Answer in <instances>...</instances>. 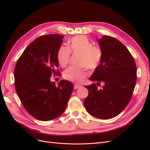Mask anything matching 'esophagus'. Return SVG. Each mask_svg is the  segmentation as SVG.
Returning a JSON list of instances; mask_svg holds the SVG:
<instances>
[{"label":"esophagus","mask_w":150,"mask_h":150,"mask_svg":"<svg viewBox=\"0 0 150 150\" xmlns=\"http://www.w3.org/2000/svg\"><path fill=\"white\" fill-rule=\"evenodd\" d=\"M81 87V86L78 84H74V89H78V88H79Z\"/></svg>","instance_id":"obj_1"}]
</instances>
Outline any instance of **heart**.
Here are the masks:
<instances>
[{
  "label": "heart",
  "instance_id": "obj_1",
  "mask_svg": "<svg viewBox=\"0 0 150 150\" xmlns=\"http://www.w3.org/2000/svg\"><path fill=\"white\" fill-rule=\"evenodd\" d=\"M71 52L79 53L78 66H72L66 69L63 77L66 80L74 83H80L88 75V67L94 69L100 64L103 57L101 49L94 46L88 37L79 35L71 39L68 42V48L61 46L57 52V59L62 67H65L69 61Z\"/></svg>",
  "mask_w": 150,
  "mask_h": 150
}]
</instances>
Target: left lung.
<instances>
[{
  "mask_svg": "<svg viewBox=\"0 0 150 150\" xmlns=\"http://www.w3.org/2000/svg\"><path fill=\"white\" fill-rule=\"evenodd\" d=\"M98 43L103 51L102 60L89 79L104 85L101 89L94 83L85 86L89 94L84 104L91 116L108 120L120 114L128 104L137 82V66L120 40L105 35Z\"/></svg>",
  "mask_w": 150,
  "mask_h": 150,
  "instance_id": "8db88e82",
  "label": "left lung"
}]
</instances>
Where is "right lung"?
<instances>
[{"label":"right lung","instance_id":"1","mask_svg":"<svg viewBox=\"0 0 150 150\" xmlns=\"http://www.w3.org/2000/svg\"><path fill=\"white\" fill-rule=\"evenodd\" d=\"M63 36L44 35L35 39L17 60L15 87L22 105L35 119L47 121L64 112L74 89L70 81L61 80L56 87L50 78L60 72L57 52Z\"/></svg>","mask_w":150,"mask_h":150}]
</instances>
